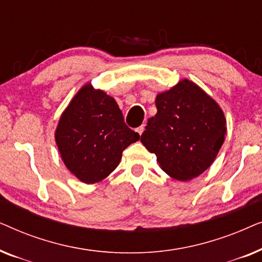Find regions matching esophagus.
<instances>
[{
  "mask_svg": "<svg viewBox=\"0 0 262 262\" xmlns=\"http://www.w3.org/2000/svg\"><path fill=\"white\" fill-rule=\"evenodd\" d=\"M136 131H137L139 135H142V134H143V131H144V125H141V126L136 128Z\"/></svg>",
  "mask_w": 262,
  "mask_h": 262,
  "instance_id": "obj_1",
  "label": "esophagus"
}]
</instances>
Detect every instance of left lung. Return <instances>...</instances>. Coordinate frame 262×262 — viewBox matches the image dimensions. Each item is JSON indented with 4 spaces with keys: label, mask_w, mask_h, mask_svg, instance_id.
Listing matches in <instances>:
<instances>
[{
    "label": "left lung",
    "mask_w": 262,
    "mask_h": 262,
    "mask_svg": "<svg viewBox=\"0 0 262 262\" xmlns=\"http://www.w3.org/2000/svg\"><path fill=\"white\" fill-rule=\"evenodd\" d=\"M157 113L141 142L155 154L161 169L179 181L204 173L223 145L227 120L220 105L198 84L184 78L156 95Z\"/></svg>",
    "instance_id": "1"
}]
</instances>
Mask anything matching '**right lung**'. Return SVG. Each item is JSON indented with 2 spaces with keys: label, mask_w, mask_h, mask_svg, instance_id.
<instances>
[{
  "label": "right lung",
  "mask_w": 262,
  "mask_h": 262,
  "mask_svg": "<svg viewBox=\"0 0 262 262\" xmlns=\"http://www.w3.org/2000/svg\"><path fill=\"white\" fill-rule=\"evenodd\" d=\"M55 139L68 169L84 184H95L116 169L139 135L124 123L114 98L85 83L63 111Z\"/></svg>",
  "instance_id": "right-lung-1"
}]
</instances>
